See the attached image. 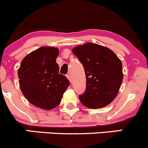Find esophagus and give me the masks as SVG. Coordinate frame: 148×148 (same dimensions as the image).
I'll list each match as a JSON object with an SVG mask.
<instances>
[{"instance_id":"1","label":"esophagus","mask_w":148,"mask_h":148,"mask_svg":"<svg viewBox=\"0 0 148 148\" xmlns=\"http://www.w3.org/2000/svg\"><path fill=\"white\" fill-rule=\"evenodd\" d=\"M67 79H68L69 81H70V82L71 83V82H72V78H71V75H70V74H68V75H67Z\"/></svg>"}]
</instances>
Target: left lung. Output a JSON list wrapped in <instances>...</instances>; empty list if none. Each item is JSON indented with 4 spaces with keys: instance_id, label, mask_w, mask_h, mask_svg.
Returning <instances> with one entry per match:
<instances>
[{
    "instance_id": "8db88e82",
    "label": "left lung",
    "mask_w": 148,
    "mask_h": 148,
    "mask_svg": "<svg viewBox=\"0 0 148 148\" xmlns=\"http://www.w3.org/2000/svg\"><path fill=\"white\" fill-rule=\"evenodd\" d=\"M73 53L82 63L86 73V88L79 96L81 103L92 109L111 103L123 81L120 59L108 48L93 43L75 46Z\"/></svg>"
}]
</instances>
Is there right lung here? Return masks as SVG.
<instances>
[{
    "label": "right lung",
    "mask_w": 148,
    "mask_h": 148,
    "mask_svg": "<svg viewBox=\"0 0 148 148\" xmlns=\"http://www.w3.org/2000/svg\"><path fill=\"white\" fill-rule=\"evenodd\" d=\"M58 55L57 48L42 46L27 54L18 70L22 94L28 102L41 109L58 106L70 85L68 79L59 73Z\"/></svg>",
    "instance_id": "1"
}]
</instances>
